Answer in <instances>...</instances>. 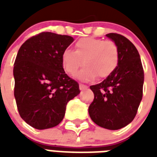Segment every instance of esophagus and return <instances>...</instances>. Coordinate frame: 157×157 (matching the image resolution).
<instances>
[{"label": "esophagus", "mask_w": 157, "mask_h": 157, "mask_svg": "<svg viewBox=\"0 0 157 157\" xmlns=\"http://www.w3.org/2000/svg\"><path fill=\"white\" fill-rule=\"evenodd\" d=\"M79 88H80L81 91H83V90H86V89L88 88V86L84 85V84H79Z\"/></svg>", "instance_id": "1"}]
</instances>
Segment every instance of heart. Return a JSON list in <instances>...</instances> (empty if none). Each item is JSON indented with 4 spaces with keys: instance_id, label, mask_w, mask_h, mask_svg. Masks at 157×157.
<instances>
[{
    "instance_id": "obj_1",
    "label": "heart",
    "mask_w": 157,
    "mask_h": 157,
    "mask_svg": "<svg viewBox=\"0 0 157 157\" xmlns=\"http://www.w3.org/2000/svg\"><path fill=\"white\" fill-rule=\"evenodd\" d=\"M75 50L65 49L61 54L62 66L69 75H75L79 68L85 67L76 75L82 82H92L98 75L109 77L114 72L119 62L118 46L113 41L96 38H83L75 44Z\"/></svg>"
}]
</instances>
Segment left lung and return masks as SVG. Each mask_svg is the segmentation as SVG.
<instances>
[{
	"label": "left lung",
	"instance_id": "8db88e82",
	"mask_svg": "<svg viewBox=\"0 0 157 157\" xmlns=\"http://www.w3.org/2000/svg\"><path fill=\"white\" fill-rule=\"evenodd\" d=\"M106 36L118 46L117 69L101 83L90 86L94 93L89 115L100 127L116 130L135 118L141 102L144 71L137 48L128 39L117 33Z\"/></svg>",
	"mask_w": 157,
	"mask_h": 157
}]
</instances>
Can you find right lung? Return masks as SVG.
<instances>
[{"mask_svg": "<svg viewBox=\"0 0 157 157\" xmlns=\"http://www.w3.org/2000/svg\"><path fill=\"white\" fill-rule=\"evenodd\" d=\"M74 41L71 36L41 33L20 47L13 76L19 114L37 129L58 125L67 102L80 93L79 84L65 74L62 52Z\"/></svg>", "mask_w": 157, "mask_h": 157, "instance_id": "1", "label": "right lung"}]
</instances>
